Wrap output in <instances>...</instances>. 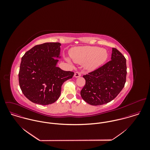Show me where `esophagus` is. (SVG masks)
I'll use <instances>...</instances> for the list:
<instances>
[{"label": "esophagus", "instance_id": "1", "mask_svg": "<svg viewBox=\"0 0 150 150\" xmlns=\"http://www.w3.org/2000/svg\"><path fill=\"white\" fill-rule=\"evenodd\" d=\"M81 76V72H79V71H76L75 73H74V76L75 77H80Z\"/></svg>", "mask_w": 150, "mask_h": 150}]
</instances>
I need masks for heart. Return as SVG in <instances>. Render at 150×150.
Listing matches in <instances>:
<instances>
[{"mask_svg":"<svg viewBox=\"0 0 150 150\" xmlns=\"http://www.w3.org/2000/svg\"><path fill=\"white\" fill-rule=\"evenodd\" d=\"M70 57L76 63H85L86 69L93 70L103 64L107 60V51L98 47H75L70 50Z\"/></svg>","mask_w":150,"mask_h":150,"instance_id":"obj_1","label":"heart"}]
</instances>
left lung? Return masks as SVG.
Instances as JSON below:
<instances>
[{"label":"left lung","instance_id":"8db88e82","mask_svg":"<svg viewBox=\"0 0 150 150\" xmlns=\"http://www.w3.org/2000/svg\"><path fill=\"white\" fill-rule=\"evenodd\" d=\"M111 59L83 76L86 84L80 93L89 105L98 106L111 102L125 86L127 73L125 58L117 49L112 48Z\"/></svg>","mask_w":150,"mask_h":150}]
</instances>
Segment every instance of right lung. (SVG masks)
I'll use <instances>...</instances> for the list:
<instances>
[{
    "mask_svg": "<svg viewBox=\"0 0 150 150\" xmlns=\"http://www.w3.org/2000/svg\"><path fill=\"white\" fill-rule=\"evenodd\" d=\"M61 45H36L22 57L19 84L23 95L33 103L42 105L54 103L60 96L63 83L74 74L57 66L58 59L55 58H60Z\"/></svg>",
    "mask_w": 150,
    "mask_h": 150,
    "instance_id": "add662e5",
    "label": "right lung"
}]
</instances>
